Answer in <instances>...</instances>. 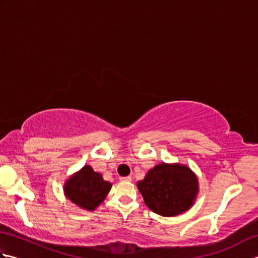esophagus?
I'll list each match as a JSON object with an SVG mask.
<instances>
[{
    "instance_id": "34e87169",
    "label": "esophagus",
    "mask_w": 258,
    "mask_h": 258,
    "mask_svg": "<svg viewBox=\"0 0 258 258\" xmlns=\"http://www.w3.org/2000/svg\"><path fill=\"white\" fill-rule=\"evenodd\" d=\"M119 179L122 180V182H131V180H132V177H131V176H124V177H119Z\"/></svg>"
}]
</instances>
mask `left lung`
I'll return each mask as SVG.
<instances>
[{
	"label": "left lung",
	"mask_w": 258,
	"mask_h": 258,
	"mask_svg": "<svg viewBox=\"0 0 258 258\" xmlns=\"http://www.w3.org/2000/svg\"><path fill=\"white\" fill-rule=\"evenodd\" d=\"M138 188L151 211L171 217L194 204L199 179L186 165L161 163L150 169L143 180H139Z\"/></svg>",
	"instance_id": "1"
}]
</instances>
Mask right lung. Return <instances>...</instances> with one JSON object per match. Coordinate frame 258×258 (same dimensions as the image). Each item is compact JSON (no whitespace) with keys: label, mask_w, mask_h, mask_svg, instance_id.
Returning <instances> with one entry per match:
<instances>
[{"label":"right lung","mask_w":258,"mask_h":258,"mask_svg":"<svg viewBox=\"0 0 258 258\" xmlns=\"http://www.w3.org/2000/svg\"><path fill=\"white\" fill-rule=\"evenodd\" d=\"M111 187L112 184L104 180L101 173L94 172L91 166L85 165L65 182L64 193L79 207L94 211L105 200Z\"/></svg>","instance_id":"add662e5"}]
</instances>
